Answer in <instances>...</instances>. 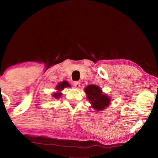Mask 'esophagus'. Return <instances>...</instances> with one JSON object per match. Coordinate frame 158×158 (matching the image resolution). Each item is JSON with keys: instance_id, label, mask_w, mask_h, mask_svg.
I'll return each mask as SVG.
<instances>
[{"instance_id": "esophagus-1", "label": "esophagus", "mask_w": 158, "mask_h": 158, "mask_svg": "<svg viewBox=\"0 0 158 158\" xmlns=\"http://www.w3.org/2000/svg\"><path fill=\"white\" fill-rule=\"evenodd\" d=\"M74 85L77 88H79L80 87V83L79 81H75L74 82Z\"/></svg>"}]
</instances>
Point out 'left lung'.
I'll list each match as a JSON object with an SVG mask.
<instances>
[{"label":"left lung","instance_id":"8db88e82","mask_svg":"<svg viewBox=\"0 0 158 158\" xmlns=\"http://www.w3.org/2000/svg\"><path fill=\"white\" fill-rule=\"evenodd\" d=\"M87 98L92 105V107L96 111H102L110 106V97L103 94L102 89L98 85H89L84 89Z\"/></svg>","mask_w":158,"mask_h":158}]
</instances>
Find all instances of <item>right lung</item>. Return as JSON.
Listing matches in <instances>:
<instances>
[{
	"instance_id": "obj_1",
	"label": "right lung",
	"mask_w": 158,
	"mask_h": 158,
	"mask_svg": "<svg viewBox=\"0 0 158 158\" xmlns=\"http://www.w3.org/2000/svg\"><path fill=\"white\" fill-rule=\"evenodd\" d=\"M67 87H70V85L69 82L63 81V82L59 83L56 86V89L57 91L53 92V94H52V96L55 98L59 99V98L61 97V95H62V94L61 93V91L62 90V89H64L65 88H67Z\"/></svg>"
}]
</instances>
